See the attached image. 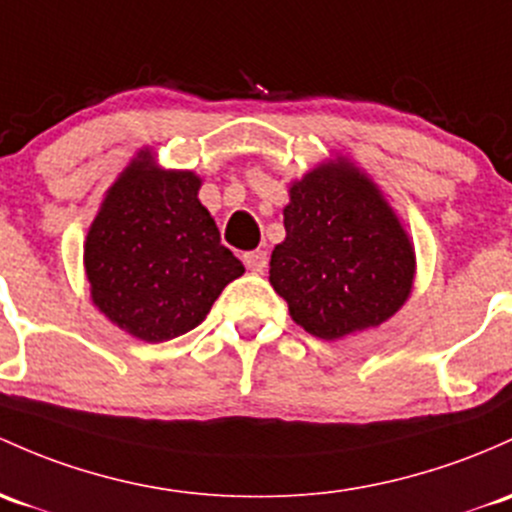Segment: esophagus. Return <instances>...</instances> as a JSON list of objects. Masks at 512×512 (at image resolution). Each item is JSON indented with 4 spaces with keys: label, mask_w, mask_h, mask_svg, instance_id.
I'll return each instance as SVG.
<instances>
[{
    "label": "esophagus",
    "mask_w": 512,
    "mask_h": 512,
    "mask_svg": "<svg viewBox=\"0 0 512 512\" xmlns=\"http://www.w3.org/2000/svg\"><path fill=\"white\" fill-rule=\"evenodd\" d=\"M244 263L249 271L254 273H263L268 266V254L263 249H256V251H249V254H244Z\"/></svg>",
    "instance_id": "34e87169"
}]
</instances>
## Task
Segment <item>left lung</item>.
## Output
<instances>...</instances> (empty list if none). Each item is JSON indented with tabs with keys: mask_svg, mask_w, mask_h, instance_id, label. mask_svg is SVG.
Listing matches in <instances>:
<instances>
[{
	"mask_svg": "<svg viewBox=\"0 0 512 512\" xmlns=\"http://www.w3.org/2000/svg\"><path fill=\"white\" fill-rule=\"evenodd\" d=\"M285 241L273 249L271 285L290 317L320 339L378 327L408 300L412 244L359 170L327 163L290 188Z\"/></svg>",
	"mask_w": 512,
	"mask_h": 512,
	"instance_id": "obj_1",
	"label": "left lung"
}]
</instances>
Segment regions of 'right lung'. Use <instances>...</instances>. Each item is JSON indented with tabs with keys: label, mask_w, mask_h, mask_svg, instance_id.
Instances as JSON below:
<instances>
[{
	"label": "right lung",
	"mask_w": 512,
	"mask_h": 512,
	"mask_svg": "<svg viewBox=\"0 0 512 512\" xmlns=\"http://www.w3.org/2000/svg\"><path fill=\"white\" fill-rule=\"evenodd\" d=\"M190 170H158L141 153L104 200L85 241L92 300L114 324L144 342H168L207 317L244 273Z\"/></svg>",
	"instance_id": "add662e5"
}]
</instances>
